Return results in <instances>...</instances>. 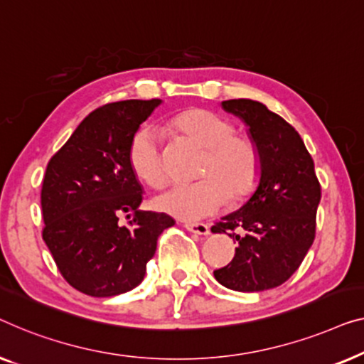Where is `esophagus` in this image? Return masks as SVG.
I'll return each instance as SVG.
<instances>
[{
  "label": "esophagus",
  "mask_w": 364,
  "mask_h": 364,
  "mask_svg": "<svg viewBox=\"0 0 364 364\" xmlns=\"http://www.w3.org/2000/svg\"><path fill=\"white\" fill-rule=\"evenodd\" d=\"M184 228L188 229V231H191L194 234H199V235H208L209 234V226L204 223H184Z\"/></svg>",
  "instance_id": "1"
}]
</instances>
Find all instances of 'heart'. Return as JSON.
Wrapping results in <instances>:
<instances>
[{
    "label": "heart",
    "mask_w": 364,
    "mask_h": 364,
    "mask_svg": "<svg viewBox=\"0 0 364 364\" xmlns=\"http://www.w3.org/2000/svg\"><path fill=\"white\" fill-rule=\"evenodd\" d=\"M171 127L204 148L198 176L189 184H175L155 198V208L171 216L196 221L216 211L231 198L239 203L252 194L260 180L262 160L252 138L235 135V127L224 117L204 109L184 110L173 117ZM132 171L148 186L166 181L168 171L158 132L141 125L127 150Z\"/></svg>",
    "instance_id": "b5f03b06"
}]
</instances>
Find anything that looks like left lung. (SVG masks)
Wrapping results in <instances>:
<instances>
[{"label":"left lung","instance_id":"8db88e82","mask_svg":"<svg viewBox=\"0 0 364 364\" xmlns=\"http://www.w3.org/2000/svg\"><path fill=\"white\" fill-rule=\"evenodd\" d=\"M223 109L249 127L262 171L249 201L211 228L231 231L239 244L234 259L214 270V277L231 290H269L294 275L314 244L321 186L311 155L289 122L249 99L224 100ZM235 228L243 234L235 235Z\"/></svg>","mask_w":364,"mask_h":364}]
</instances>
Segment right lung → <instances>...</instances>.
Returning <instances> with one entry per match:
<instances>
[{
  "label": "right lung",
  "mask_w": 364,
  "mask_h": 364,
  "mask_svg": "<svg viewBox=\"0 0 364 364\" xmlns=\"http://www.w3.org/2000/svg\"><path fill=\"white\" fill-rule=\"evenodd\" d=\"M160 104L151 99L99 107L46 168L43 239L65 282L82 294L112 296L135 289L160 234L175 224L165 213L138 209L143 191L127 158L132 135ZM125 213L131 221L122 225Z\"/></svg>",
  "instance_id": "1"
}]
</instances>
